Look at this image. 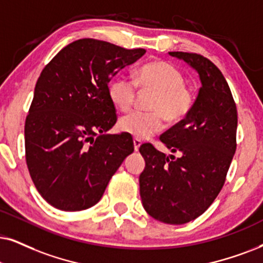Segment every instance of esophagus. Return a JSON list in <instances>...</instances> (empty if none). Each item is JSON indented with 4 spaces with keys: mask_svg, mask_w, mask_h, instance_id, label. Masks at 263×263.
I'll list each match as a JSON object with an SVG mask.
<instances>
[{
    "mask_svg": "<svg viewBox=\"0 0 263 263\" xmlns=\"http://www.w3.org/2000/svg\"><path fill=\"white\" fill-rule=\"evenodd\" d=\"M141 144H142L141 139L134 138V147H135V151L136 152H138V149H139V147H141Z\"/></svg>",
    "mask_w": 263,
    "mask_h": 263,
    "instance_id": "esophagus-1",
    "label": "esophagus"
}]
</instances>
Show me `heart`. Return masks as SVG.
Here are the masks:
<instances>
[{"instance_id":"b5f03b06","label":"heart","mask_w":263,"mask_h":263,"mask_svg":"<svg viewBox=\"0 0 263 263\" xmlns=\"http://www.w3.org/2000/svg\"><path fill=\"white\" fill-rule=\"evenodd\" d=\"M137 85L144 91L154 92V96L149 103L152 111H132L119 121L121 131L135 138L152 137L164 127V118L172 124L178 122L194 107V91L184 85L181 70L167 62H151L142 65L135 80L124 75L116 78L109 87V96L116 108L126 111L134 105Z\"/></svg>"}]
</instances>
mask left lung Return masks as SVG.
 Here are the masks:
<instances>
[{"instance_id":"left-lung-1","label":"left lung","mask_w":263,"mask_h":263,"mask_svg":"<svg viewBox=\"0 0 263 263\" xmlns=\"http://www.w3.org/2000/svg\"><path fill=\"white\" fill-rule=\"evenodd\" d=\"M195 69L201 81L194 107L183 120L160 136L175 155L151 143L139 152L145 167L139 176L144 210L155 220L183 224L208 210L223 187L237 149L238 112L220 69L197 53L168 52Z\"/></svg>"}]
</instances>
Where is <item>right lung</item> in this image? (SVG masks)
<instances>
[{
  "label": "right lung",
  "instance_id": "1",
  "mask_svg": "<svg viewBox=\"0 0 263 263\" xmlns=\"http://www.w3.org/2000/svg\"><path fill=\"white\" fill-rule=\"evenodd\" d=\"M144 53L81 39L42 70L25 120V158L36 189L55 209L81 211L97 204L134 153L128 135H105L118 120L108 84Z\"/></svg>",
  "mask_w": 263,
  "mask_h": 263
}]
</instances>
